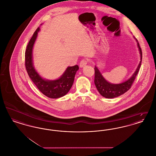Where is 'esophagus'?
<instances>
[{
	"instance_id": "1",
	"label": "esophagus",
	"mask_w": 156,
	"mask_h": 156,
	"mask_svg": "<svg viewBox=\"0 0 156 156\" xmlns=\"http://www.w3.org/2000/svg\"><path fill=\"white\" fill-rule=\"evenodd\" d=\"M88 63V61L87 59H82L81 61L80 62V67L81 68L82 67H85Z\"/></svg>"
}]
</instances>
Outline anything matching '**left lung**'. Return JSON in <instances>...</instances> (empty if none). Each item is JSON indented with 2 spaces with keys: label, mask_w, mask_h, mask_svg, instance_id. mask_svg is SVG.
I'll list each match as a JSON object with an SVG mask.
<instances>
[{
  "label": "left lung",
  "mask_w": 156,
  "mask_h": 156,
  "mask_svg": "<svg viewBox=\"0 0 156 156\" xmlns=\"http://www.w3.org/2000/svg\"><path fill=\"white\" fill-rule=\"evenodd\" d=\"M137 42V40H136ZM137 46L140 54V61L137 68L136 71L134 73L133 75L124 82L114 84L107 81L104 76H102L99 70L96 66L95 67V85L99 94L106 98H114L119 97L121 95L125 94L128 90L131 88L132 83L136 78V75L140 69L141 66V59H142V52L140 45L137 42Z\"/></svg>",
  "instance_id": "left-lung-1"
}]
</instances>
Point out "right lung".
Here are the masks:
<instances>
[{
  "instance_id": "1",
  "label": "right lung",
  "mask_w": 156,
  "mask_h": 156,
  "mask_svg": "<svg viewBox=\"0 0 156 156\" xmlns=\"http://www.w3.org/2000/svg\"><path fill=\"white\" fill-rule=\"evenodd\" d=\"M40 28L38 27L27 44L25 52V66L31 81L46 97L57 99L66 95L72 87L75 75L79 67L76 65L67 67L66 70L60 78L55 80H47L43 78L38 74L33 66V48L36 40Z\"/></svg>"
}]
</instances>
